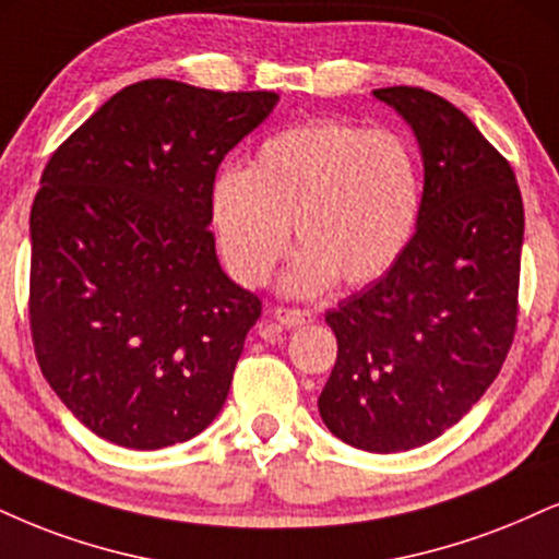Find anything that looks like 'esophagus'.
Wrapping results in <instances>:
<instances>
[{
    "label": "esophagus",
    "instance_id": "1",
    "mask_svg": "<svg viewBox=\"0 0 559 559\" xmlns=\"http://www.w3.org/2000/svg\"><path fill=\"white\" fill-rule=\"evenodd\" d=\"M273 320L278 322L281 328H299L312 322V314L307 309H288V307H278L273 309Z\"/></svg>",
    "mask_w": 559,
    "mask_h": 559
}]
</instances>
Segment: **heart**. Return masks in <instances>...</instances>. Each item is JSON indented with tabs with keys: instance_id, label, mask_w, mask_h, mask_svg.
Wrapping results in <instances>:
<instances>
[{
	"instance_id": "1",
	"label": "heart",
	"mask_w": 559,
	"mask_h": 559,
	"mask_svg": "<svg viewBox=\"0 0 559 559\" xmlns=\"http://www.w3.org/2000/svg\"><path fill=\"white\" fill-rule=\"evenodd\" d=\"M213 228L228 271L265 284L288 247L301 252L286 292L318 294L335 281L365 286L385 275L421 213V169L406 138L322 119L258 147L247 171H224L211 192Z\"/></svg>"
}]
</instances>
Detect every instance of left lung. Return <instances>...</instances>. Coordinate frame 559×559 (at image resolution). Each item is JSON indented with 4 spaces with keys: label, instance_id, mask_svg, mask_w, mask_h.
Returning <instances> with one entry per match:
<instances>
[{
    "label": "left lung",
    "instance_id": "8db88e82",
    "mask_svg": "<svg viewBox=\"0 0 559 559\" xmlns=\"http://www.w3.org/2000/svg\"><path fill=\"white\" fill-rule=\"evenodd\" d=\"M372 96L419 143L421 213L399 262L325 314L338 359L318 408L348 445L401 453L459 425L506 361L523 200L508 160L450 100L408 85Z\"/></svg>",
    "mask_w": 559,
    "mask_h": 559
}]
</instances>
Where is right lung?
I'll use <instances>...</instances> for the list:
<instances>
[{
  "label": "right lung",
  "mask_w": 559,
  "mask_h": 559,
  "mask_svg": "<svg viewBox=\"0 0 559 559\" xmlns=\"http://www.w3.org/2000/svg\"><path fill=\"white\" fill-rule=\"evenodd\" d=\"M271 91L143 80L53 151L31 207V333L53 393L114 445L158 450L224 408L262 305L215 254L221 160Z\"/></svg>",
  "instance_id": "right-lung-1"
}]
</instances>
